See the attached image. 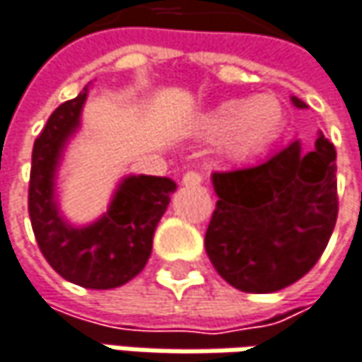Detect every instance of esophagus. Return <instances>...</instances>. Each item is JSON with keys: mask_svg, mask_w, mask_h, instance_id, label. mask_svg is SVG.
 <instances>
[{"mask_svg": "<svg viewBox=\"0 0 362 362\" xmlns=\"http://www.w3.org/2000/svg\"><path fill=\"white\" fill-rule=\"evenodd\" d=\"M185 187H197V185H202L204 183V175L202 173H195V170H189V173H185L183 175V181H181Z\"/></svg>", "mask_w": 362, "mask_h": 362, "instance_id": "obj_1", "label": "esophagus"}]
</instances>
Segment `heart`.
I'll return each mask as SVG.
<instances>
[{"instance_id": "obj_1", "label": "heart", "mask_w": 362, "mask_h": 362, "mask_svg": "<svg viewBox=\"0 0 362 362\" xmlns=\"http://www.w3.org/2000/svg\"><path fill=\"white\" fill-rule=\"evenodd\" d=\"M284 125V107L272 94L233 98L195 119V134L206 140L220 138L228 158L243 160L276 140Z\"/></svg>"}]
</instances>
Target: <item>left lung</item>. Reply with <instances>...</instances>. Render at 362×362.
<instances>
[{
    "label": "left lung",
    "mask_w": 362,
    "mask_h": 362,
    "mask_svg": "<svg viewBox=\"0 0 362 362\" xmlns=\"http://www.w3.org/2000/svg\"><path fill=\"white\" fill-rule=\"evenodd\" d=\"M212 185L218 202L204 243L230 286L276 293L317 264L338 218L336 148L323 134L309 152L295 140L262 165L214 173Z\"/></svg>",
    "instance_id": "left-lung-1"
}]
</instances>
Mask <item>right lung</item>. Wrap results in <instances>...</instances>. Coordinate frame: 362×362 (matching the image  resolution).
Returning <instances> with one entry per match:
<instances>
[{"mask_svg": "<svg viewBox=\"0 0 362 362\" xmlns=\"http://www.w3.org/2000/svg\"><path fill=\"white\" fill-rule=\"evenodd\" d=\"M88 88L59 105L35 140L28 214L40 253L53 270L78 286L107 291L144 270L156 224L177 185L168 177L132 175L119 183L107 212L92 224L71 226L62 216L55 194L57 168L69 138L80 127Z\"/></svg>", "mask_w": 362, "mask_h": 362, "instance_id": "obj_1", "label": "right lung"}]
</instances>
